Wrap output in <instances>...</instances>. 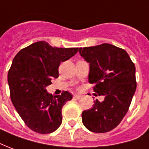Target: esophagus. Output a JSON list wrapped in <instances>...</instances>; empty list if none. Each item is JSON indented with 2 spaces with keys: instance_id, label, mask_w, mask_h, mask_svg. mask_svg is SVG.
I'll list each match as a JSON object with an SVG mask.
<instances>
[{
  "instance_id": "esophagus-1",
  "label": "esophagus",
  "mask_w": 149,
  "mask_h": 149,
  "mask_svg": "<svg viewBox=\"0 0 149 149\" xmlns=\"http://www.w3.org/2000/svg\"><path fill=\"white\" fill-rule=\"evenodd\" d=\"M73 98H74L75 100H80L81 98V96L79 95V94H75L74 96H73Z\"/></svg>"
}]
</instances>
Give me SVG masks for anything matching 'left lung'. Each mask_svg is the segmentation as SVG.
Returning <instances> with one entry per match:
<instances>
[{
  "mask_svg": "<svg viewBox=\"0 0 149 149\" xmlns=\"http://www.w3.org/2000/svg\"><path fill=\"white\" fill-rule=\"evenodd\" d=\"M79 53L89 64L88 77L94 92L104 96L82 112V123L92 132H110L125 116L136 92L135 64L125 50L109 43L80 47Z\"/></svg>",
  "mask_w": 149,
  "mask_h": 149,
  "instance_id": "1",
  "label": "left lung"
}]
</instances>
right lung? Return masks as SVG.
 Returning <instances> with one entry per match:
<instances>
[{"label": "right lung", "mask_w": 149, "mask_h": 149, "mask_svg": "<svg viewBox=\"0 0 149 149\" xmlns=\"http://www.w3.org/2000/svg\"><path fill=\"white\" fill-rule=\"evenodd\" d=\"M77 47H53L45 41L32 43L13 58L8 72L10 97L16 111L29 128L48 134L62 123V107L72 98L64 91L61 95L48 93L46 88L59 77V66L77 52Z\"/></svg>", "instance_id": "add662e5"}]
</instances>
